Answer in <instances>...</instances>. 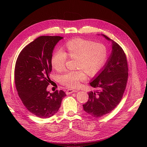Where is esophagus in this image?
Returning a JSON list of instances; mask_svg holds the SVG:
<instances>
[{
	"label": "esophagus",
	"mask_w": 147,
	"mask_h": 147,
	"mask_svg": "<svg viewBox=\"0 0 147 147\" xmlns=\"http://www.w3.org/2000/svg\"><path fill=\"white\" fill-rule=\"evenodd\" d=\"M77 92V91L76 90H71V89H69V90H67L66 91V94L69 95V94H72L73 92Z\"/></svg>",
	"instance_id": "esophagus-1"
}]
</instances>
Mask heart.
<instances>
[{"label":"heart","instance_id":"b5f03b06","mask_svg":"<svg viewBox=\"0 0 147 147\" xmlns=\"http://www.w3.org/2000/svg\"><path fill=\"white\" fill-rule=\"evenodd\" d=\"M67 57L75 59L74 71H67L59 76L61 85L69 88H76L80 82L89 77L96 76L105 65L108 58L107 47L100 43L76 38L67 41L63 51L57 50L51 57V65L57 71L65 68Z\"/></svg>","mask_w":147,"mask_h":147}]
</instances>
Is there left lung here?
Returning a JSON list of instances; mask_svg holds the SVG:
<instances>
[{"mask_svg": "<svg viewBox=\"0 0 147 147\" xmlns=\"http://www.w3.org/2000/svg\"><path fill=\"white\" fill-rule=\"evenodd\" d=\"M112 42V51L99 74L90 82L97 89L88 93L89 99L83 109L94 117H99L112 111L121 101L126 87L129 68L125 54L121 47L107 36Z\"/></svg>", "mask_w": 147, "mask_h": 147, "instance_id": "obj_1", "label": "left lung"}]
</instances>
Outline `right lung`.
Masks as SVG:
<instances>
[{
    "instance_id": "obj_1",
    "label": "right lung",
    "mask_w": 147,
    "mask_h": 147,
    "mask_svg": "<svg viewBox=\"0 0 147 147\" xmlns=\"http://www.w3.org/2000/svg\"><path fill=\"white\" fill-rule=\"evenodd\" d=\"M61 39L60 36H40L25 47L16 60L14 80L18 95L28 111L40 118L54 115L66 95L63 90L47 91L53 50Z\"/></svg>"
}]
</instances>
